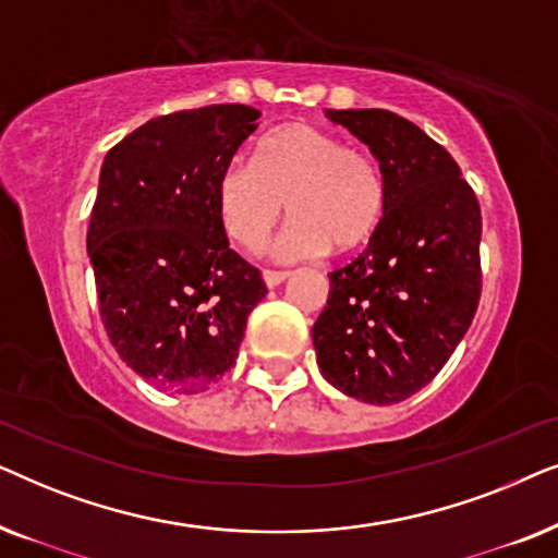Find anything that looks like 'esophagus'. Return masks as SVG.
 Listing matches in <instances>:
<instances>
[{
  "label": "esophagus",
  "mask_w": 558,
  "mask_h": 558,
  "mask_svg": "<svg viewBox=\"0 0 558 558\" xmlns=\"http://www.w3.org/2000/svg\"><path fill=\"white\" fill-rule=\"evenodd\" d=\"M289 277V271H277V269H269V271H264V281H266V287H279L281 281H284Z\"/></svg>",
  "instance_id": "obj_1"
}]
</instances>
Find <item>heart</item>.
<instances>
[{
    "label": "heart",
    "mask_w": 558,
    "mask_h": 558,
    "mask_svg": "<svg viewBox=\"0 0 558 558\" xmlns=\"http://www.w3.org/2000/svg\"><path fill=\"white\" fill-rule=\"evenodd\" d=\"M294 218L287 251L294 256L353 254L376 239L388 210L378 159L312 124L274 129L256 144L254 162L233 159L220 172L216 205L226 233L258 254L284 218Z\"/></svg>",
    "instance_id": "b5f03b06"
}]
</instances>
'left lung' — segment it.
Returning <instances> with one entry per match:
<instances>
[{
    "label": "left lung",
    "instance_id": "left-lung-1",
    "mask_svg": "<svg viewBox=\"0 0 558 558\" xmlns=\"http://www.w3.org/2000/svg\"><path fill=\"white\" fill-rule=\"evenodd\" d=\"M327 117L376 155L388 210L368 248L327 274L312 342L335 388L391 407L429 384L470 330L483 292V216L460 165L409 119L384 109Z\"/></svg>",
    "mask_w": 558,
    "mask_h": 558
}]
</instances>
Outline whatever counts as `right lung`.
Listing matches in <instances>:
<instances>
[{"mask_svg": "<svg viewBox=\"0 0 558 558\" xmlns=\"http://www.w3.org/2000/svg\"><path fill=\"white\" fill-rule=\"evenodd\" d=\"M256 119L241 104L174 111L104 159L86 235L98 315L121 361L165 391L201 393L223 378L266 294L216 205L220 172Z\"/></svg>", "mask_w": 558, "mask_h": 558, "instance_id": "add662e5", "label": "right lung"}]
</instances>
